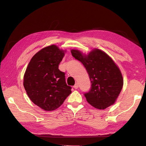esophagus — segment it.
<instances>
[{
	"mask_svg": "<svg viewBox=\"0 0 146 146\" xmlns=\"http://www.w3.org/2000/svg\"><path fill=\"white\" fill-rule=\"evenodd\" d=\"M73 88L75 89V90H76V89H78V84L77 83H76L75 84V86H73Z\"/></svg>",
	"mask_w": 146,
	"mask_h": 146,
	"instance_id": "obj_1",
	"label": "esophagus"
}]
</instances>
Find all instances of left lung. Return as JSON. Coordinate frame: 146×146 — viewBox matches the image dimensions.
I'll list each match as a JSON object with an SVG mask.
<instances>
[{"label": "left lung", "mask_w": 146, "mask_h": 146, "mask_svg": "<svg viewBox=\"0 0 146 146\" xmlns=\"http://www.w3.org/2000/svg\"><path fill=\"white\" fill-rule=\"evenodd\" d=\"M71 52L84 66L92 83L90 91L84 94L88 102L98 110L114 104L123 84L122 73L114 60L97 48L88 54L73 49Z\"/></svg>", "instance_id": "8db88e82"}]
</instances>
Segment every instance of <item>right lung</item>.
Masks as SVG:
<instances>
[{
	"instance_id": "right-lung-1",
	"label": "right lung",
	"mask_w": 146,
	"mask_h": 146,
	"mask_svg": "<svg viewBox=\"0 0 146 146\" xmlns=\"http://www.w3.org/2000/svg\"><path fill=\"white\" fill-rule=\"evenodd\" d=\"M66 52L54 44L45 47L31 58L24 73L23 85L27 95L44 111L58 108L71 93L65 73L58 70Z\"/></svg>"
}]
</instances>
